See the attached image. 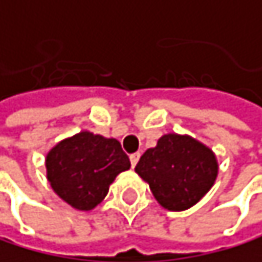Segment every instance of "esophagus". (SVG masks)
Wrapping results in <instances>:
<instances>
[{
    "label": "esophagus",
    "mask_w": 262,
    "mask_h": 262,
    "mask_svg": "<svg viewBox=\"0 0 262 262\" xmlns=\"http://www.w3.org/2000/svg\"><path fill=\"white\" fill-rule=\"evenodd\" d=\"M139 157H141V154L139 152H136V154H131L129 155V160H131V166L134 168L136 165H138V162H139Z\"/></svg>",
    "instance_id": "34e87169"
}]
</instances>
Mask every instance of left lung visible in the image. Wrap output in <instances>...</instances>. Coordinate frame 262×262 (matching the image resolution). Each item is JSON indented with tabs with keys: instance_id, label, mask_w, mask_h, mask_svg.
I'll list each match as a JSON object with an SVG mask.
<instances>
[{
	"instance_id": "1",
	"label": "left lung",
	"mask_w": 262,
	"mask_h": 262,
	"mask_svg": "<svg viewBox=\"0 0 262 262\" xmlns=\"http://www.w3.org/2000/svg\"><path fill=\"white\" fill-rule=\"evenodd\" d=\"M154 197L169 211L189 210L213 187L217 160L210 147L187 134H165L136 165Z\"/></svg>"
}]
</instances>
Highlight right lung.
Here are the masks:
<instances>
[{"mask_svg": "<svg viewBox=\"0 0 262 262\" xmlns=\"http://www.w3.org/2000/svg\"><path fill=\"white\" fill-rule=\"evenodd\" d=\"M129 166V158L117 139L89 131L60 141L46 155L52 190L80 211L96 208L105 199L110 184Z\"/></svg>", "mask_w": 262, "mask_h": 262, "instance_id": "obj_1", "label": "right lung"}]
</instances>
